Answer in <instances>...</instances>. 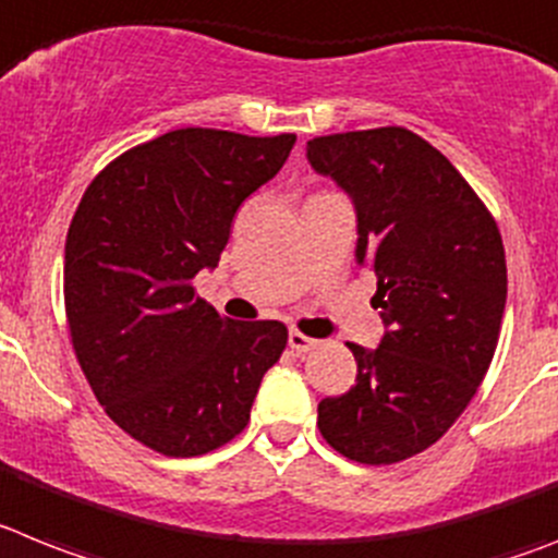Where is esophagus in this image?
<instances>
[{
    "instance_id": "obj_1",
    "label": "esophagus",
    "mask_w": 558,
    "mask_h": 558,
    "mask_svg": "<svg viewBox=\"0 0 558 558\" xmlns=\"http://www.w3.org/2000/svg\"><path fill=\"white\" fill-rule=\"evenodd\" d=\"M316 344H318L316 338L304 336V332H299V330H290L288 332V347L293 352H311Z\"/></svg>"
}]
</instances>
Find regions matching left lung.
Returning <instances> with one entry per match:
<instances>
[{
    "label": "left lung",
    "instance_id": "1",
    "mask_svg": "<svg viewBox=\"0 0 558 558\" xmlns=\"http://www.w3.org/2000/svg\"><path fill=\"white\" fill-rule=\"evenodd\" d=\"M307 160L355 206V259L378 279L387 327L375 350L350 344L355 387L318 403V428L355 463H401L449 432L492 366L502 236L463 174L403 126L313 137Z\"/></svg>",
    "mask_w": 558,
    "mask_h": 558
}]
</instances>
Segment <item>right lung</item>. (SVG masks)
Returning <instances> with one entry per match:
<instances>
[{"mask_svg":"<svg viewBox=\"0 0 558 558\" xmlns=\"http://www.w3.org/2000/svg\"><path fill=\"white\" fill-rule=\"evenodd\" d=\"M296 135L174 130L116 157L81 197L64 245L73 350L107 415L166 457H197L251 421L282 322H233L192 279L217 268L236 208Z\"/></svg>","mask_w":558,"mask_h":558,"instance_id":"right-lung-1","label":"right lung"}]
</instances>
